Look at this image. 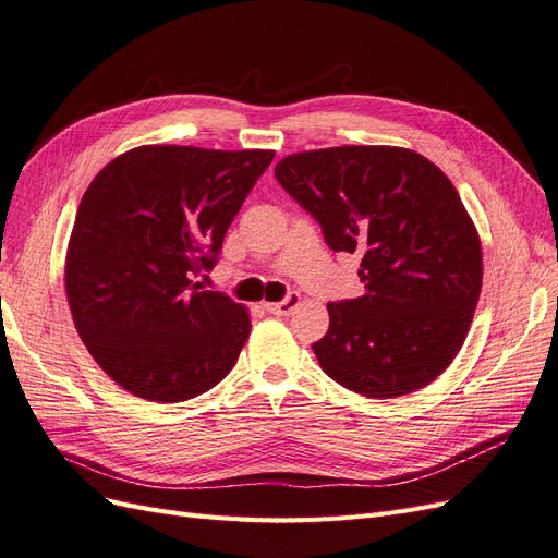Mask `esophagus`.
<instances>
[{
	"instance_id": "1",
	"label": "esophagus",
	"mask_w": 558,
	"mask_h": 558,
	"mask_svg": "<svg viewBox=\"0 0 558 558\" xmlns=\"http://www.w3.org/2000/svg\"><path fill=\"white\" fill-rule=\"evenodd\" d=\"M300 305V293H289L281 302H267L265 310L277 316H289Z\"/></svg>"
}]
</instances>
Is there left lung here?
I'll list each match as a JSON object with an SVG mask.
<instances>
[{"mask_svg": "<svg viewBox=\"0 0 558 558\" xmlns=\"http://www.w3.org/2000/svg\"><path fill=\"white\" fill-rule=\"evenodd\" d=\"M332 251L361 253L365 293L330 302L312 344L324 373L367 398L412 393L461 351L482 291V244L453 183L398 146L305 150L275 167Z\"/></svg>", "mask_w": 558, "mask_h": 558, "instance_id": "obj_1", "label": "left lung"}]
</instances>
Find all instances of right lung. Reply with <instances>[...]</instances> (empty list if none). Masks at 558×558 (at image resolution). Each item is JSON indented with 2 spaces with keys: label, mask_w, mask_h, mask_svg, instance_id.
<instances>
[{
  "label": "right lung",
  "mask_w": 558,
  "mask_h": 558,
  "mask_svg": "<svg viewBox=\"0 0 558 558\" xmlns=\"http://www.w3.org/2000/svg\"><path fill=\"white\" fill-rule=\"evenodd\" d=\"M275 150L140 146L99 172L76 211L64 289L97 365L132 396L181 402L221 381L248 340L246 307L202 291Z\"/></svg>",
  "instance_id": "add662e5"
}]
</instances>
